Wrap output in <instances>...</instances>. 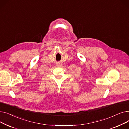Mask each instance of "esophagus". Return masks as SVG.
I'll use <instances>...</instances> for the list:
<instances>
[{"instance_id": "esophagus-1", "label": "esophagus", "mask_w": 129, "mask_h": 129, "mask_svg": "<svg viewBox=\"0 0 129 129\" xmlns=\"http://www.w3.org/2000/svg\"><path fill=\"white\" fill-rule=\"evenodd\" d=\"M56 65H57V66H60V64H57Z\"/></svg>"}]
</instances>
